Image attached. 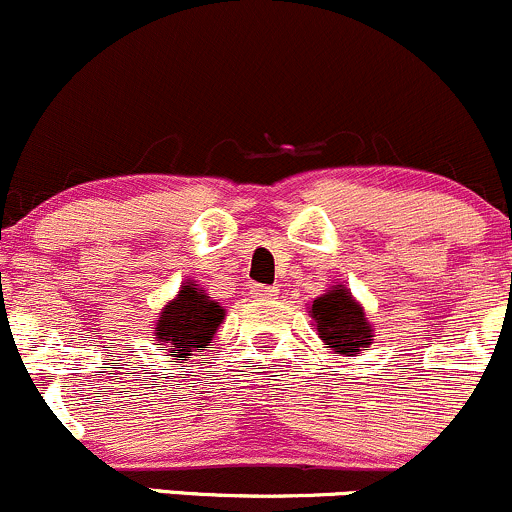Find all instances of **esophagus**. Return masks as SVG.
<instances>
[{"instance_id":"esophagus-1","label":"esophagus","mask_w":512,"mask_h":512,"mask_svg":"<svg viewBox=\"0 0 512 512\" xmlns=\"http://www.w3.org/2000/svg\"><path fill=\"white\" fill-rule=\"evenodd\" d=\"M251 295H254V298H258V300L276 298L278 288L276 286H261V283H254V286H251Z\"/></svg>"}]
</instances>
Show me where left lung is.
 Returning a JSON list of instances; mask_svg holds the SVG:
<instances>
[{
	"label": "left lung",
	"mask_w": 512,
	"mask_h": 512,
	"mask_svg": "<svg viewBox=\"0 0 512 512\" xmlns=\"http://www.w3.org/2000/svg\"><path fill=\"white\" fill-rule=\"evenodd\" d=\"M310 315L318 323L315 325L318 335L337 355H360L362 347L370 345L374 337L365 313L345 288H335V291L315 298Z\"/></svg>",
	"instance_id": "1"
}]
</instances>
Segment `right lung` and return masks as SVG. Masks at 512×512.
I'll use <instances>...</instances> for the list:
<instances>
[{
    "label": "right lung",
    "instance_id": "1",
    "mask_svg": "<svg viewBox=\"0 0 512 512\" xmlns=\"http://www.w3.org/2000/svg\"><path fill=\"white\" fill-rule=\"evenodd\" d=\"M224 320V308L209 295H204L194 283L182 286V291L160 315L157 323V340L170 347L175 357L192 355L197 347H204L212 340Z\"/></svg>",
    "mask_w": 512,
    "mask_h": 512
}]
</instances>
